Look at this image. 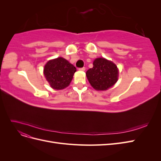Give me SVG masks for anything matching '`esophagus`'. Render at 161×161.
Segmentation results:
<instances>
[{
  "instance_id": "34e87169",
  "label": "esophagus",
  "mask_w": 161,
  "mask_h": 161,
  "mask_svg": "<svg viewBox=\"0 0 161 161\" xmlns=\"http://www.w3.org/2000/svg\"><path fill=\"white\" fill-rule=\"evenodd\" d=\"M80 70H82V71H85L86 70V68L85 67H82V68H79V69Z\"/></svg>"
}]
</instances>
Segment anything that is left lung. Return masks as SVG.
Masks as SVG:
<instances>
[{
  "label": "left lung",
  "mask_w": 161,
  "mask_h": 161,
  "mask_svg": "<svg viewBox=\"0 0 161 161\" xmlns=\"http://www.w3.org/2000/svg\"><path fill=\"white\" fill-rule=\"evenodd\" d=\"M92 64L93 67L86 71V75L95 89L107 90L118 80V69L112 62L100 58L95 59Z\"/></svg>",
  "instance_id": "1"
}]
</instances>
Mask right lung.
I'll return each instance as SVG.
<instances>
[{
    "mask_svg": "<svg viewBox=\"0 0 161 161\" xmlns=\"http://www.w3.org/2000/svg\"><path fill=\"white\" fill-rule=\"evenodd\" d=\"M76 71L74 66L61 57L48 61L43 69L46 80L56 90L64 89L69 86Z\"/></svg>",
    "mask_w": 161,
    "mask_h": 161,
    "instance_id": "obj_1",
    "label": "right lung"
}]
</instances>
